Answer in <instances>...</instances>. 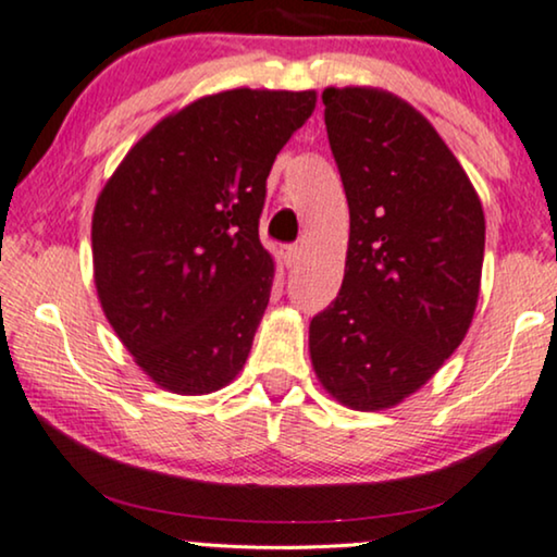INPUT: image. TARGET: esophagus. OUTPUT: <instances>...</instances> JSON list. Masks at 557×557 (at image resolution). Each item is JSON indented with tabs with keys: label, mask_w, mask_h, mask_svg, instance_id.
I'll list each match as a JSON object with an SVG mask.
<instances>
[{
	"label": "esophagus",
	"mask_w": 557,
	"mask_h": 557,
	"mask_svg": "<svg viewBox=\"0 0 557 557\" xmlns=\"http://www.w3.org/2000/svg\"><path fill=\"white\" fill-rule=\"evenodd\" d=\"M283 259H285L287 267L298 264V259H300V246H295V244L285 246V249H283Z\"/></svg>",
	"instance_id": "1"
}]
</instances>
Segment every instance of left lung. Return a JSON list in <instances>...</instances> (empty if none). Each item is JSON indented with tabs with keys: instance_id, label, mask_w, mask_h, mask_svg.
Returning a JSON list of instances; mask_svg holds the SVG:
<instances>
[{
	"instance_id": "left-lung-1",
	"label": "left lung",
	"mask_w": 557,
	"mask_h": 557,
	"mask_svg": "<svg viewBox=\"0 0 557 557\" xmlns=\"http://www.w3.org/2000/svg\"><path fill=\"white\" fill-rule=\"evenodd\" d=\"M321 100L349 249L339 295L311 321V360L336 400L380 411L466 339L485 218L460 161L411 104L368 87H329Z\"/></svg>"
}]
</instances>
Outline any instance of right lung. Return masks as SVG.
I'll list each match as a JSON object with an SVG mask.
<instances>
[{
	"instance_id": "right-lung-1",
	"label": "right lung",
	"mask_w": 557,
	"mask_h": 557,
	"mask_svg": "<svg viewBox=\"0 0 557 557\" xmlns=\"http://www.w3.org/2000/svg\"><path fill=\"white\" fill-rule=\"evenodd\" d=\"M315 91L228 89L146 133L97 197L95 285L146 375L182 396L238 375L270 302L267 177Z\"/></svg>"
}]
</instances>
